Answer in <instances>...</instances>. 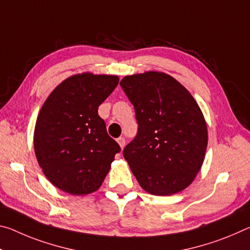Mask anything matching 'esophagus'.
<instances>
[{"label":"esophagus","instance_id":"1","mask_svg":"<svg viewBox=\"0 0 250 250\" xmlns=\"http://www.w3.org/2000/svg\"><path fill=\"white\" fill-rule=\"evenodd\" d=\"M117 141H118L119 146H121V149H124V146H125V138H124V137H120V138H118Z\"/></svg>","mask_w":250,"mask_h":250}]
</instances>
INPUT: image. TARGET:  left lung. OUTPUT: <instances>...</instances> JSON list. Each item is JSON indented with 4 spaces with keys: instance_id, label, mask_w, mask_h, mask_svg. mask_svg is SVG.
Listing matches in <instances>:
<instances>
[{
    "instance_id": "8db88e82",
    "label": "left lung",
    "mask_w": 250,
    "mask_h": 250,
    "mask_svg": "<svg viewBox=\"0 0 250 250\" xmlns=\"http://www.w3.org/2000/svg\"><path fill=\"white\" fill-rule=\"evenodd\" d=\"M131 102L137 136L124 149L146 191L169 196L187 188L201 168L208 133L203 112L179 82L166 73L146 72L120 82Z\"/></svg>"
}]
</instances>
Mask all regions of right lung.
Returning <instances> with one entry per match:
<instances>
[{"label": "right lung", "instance_id": "obj_1", "mask_svg": "<svg viewBox=\"0 0 250 250\" xmlns=\"http://www.w3.org/2000/svg\"><path fill=\"white\" fill-rule=\"evenodd\" d=\"M116 75L77 74L59 84L40 111L34 150L55 187L88 195L100 187L120 146L106 132L98 108L117 88Z\"/></svg>", "mask_w": 250, "mask_h": 250}]
</instances>
